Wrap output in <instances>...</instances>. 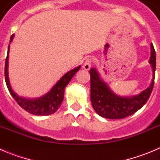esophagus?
I'll list each match as a JSON object with an SVG mask.
<instances>
[{"label": "esophagus", "instance_id": "34e87169", "mask_svg": "<svg viewBox=\"0 0 160 160\" xmlns=\"http://www.w3.org/2000/svg\"><path fill=\"white\" fill-rule=\"evenodd\" d=\"M91 62H92V61H91V59L90 58H88L87 59V61L85 62L84 64H83V69H84L85 70H89L90 69V67H91Z\"/></svg>", "mask_w": 160, "mask_h": 160}]
</instances>
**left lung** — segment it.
Returning a JSON list of instances; mask_svg holds the SVG:
<instances>
[{
    "label": "left lung",
    "mask_w": 160,
    "mask_h": 160,
    "mask_svg": "<svg viewBox=\"0 0 160 160\" xmlns=\"http://www.w3.org/2000/svg\"><path fill=\"white\" fill-rule=\"evenodd\" d=\"M149 63L152 68V82L146 90L137 95L122 97L113 92L107 82L100 77L95 68H91L90 74V101L95 112L106 118L120 119L131 115L138 111L148 102L152 91L155 81L156 56L153 44H151Z\"/></svg>",
    "instance_id": "left-lung-1"
}]
</instances>
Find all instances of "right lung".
I'll use <instances>...</instances> for the list:
<instances>
[{
	"label": "right lung",
	"mask_w": 160,
	"mask_h": 160,
	"mask_svg": "<svg viewBox=\"0 0 160 160\" xmlns=\"http://www.w3.org/2000/svg\"><path fill=\"white\" fill-rule=\"evenodd\" d=\"M13 38L14 35H12L10 38V42H12ZM9 47L10 46H8V53H7V57L5 59V77L7 87H8V91L10 92L12 98L19 104L20 107H22L27 112L34 114V115H49V114L56 112L64 99L65 88L68 85V83L70 82L72 78L74 76V74L80 70L81 66H78V67L65 73L64 75L57 82V83L52 87L51 90L48 91L43 96L37 98H26L21 97L14 92V90H12L10 85L8 71Z\"/></svg>",
	"instance_id": "right-lung-1"
}]
</instances>
